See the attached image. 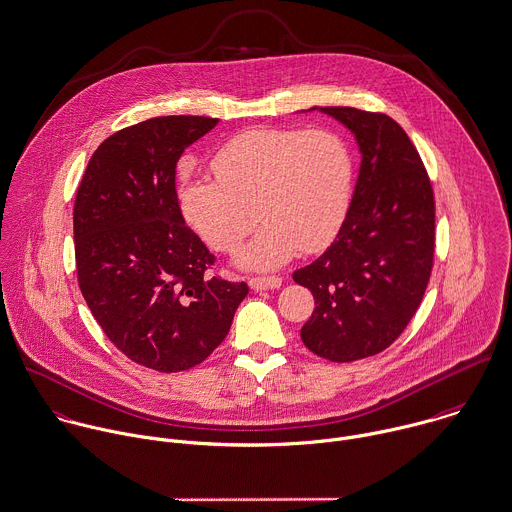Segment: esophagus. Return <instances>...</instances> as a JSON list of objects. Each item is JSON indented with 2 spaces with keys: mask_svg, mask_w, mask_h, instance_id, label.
<instances>
[{
  "mask_svg": "<svg viewBox=\"0 0 512 512\" xmlns=\"http://www.w3.org/2000/svg\"><path fill=\"white\" fill-rule=\"evenodd\" d=\"M282 286L280 276H252L250 278V288L252 290H276Z\"/></svg>",
  "mask_w": 512,
  "mask_h": 512,
  "instance_id": "esophagus-1",
  "label": "esophagus"
}]
</instances>
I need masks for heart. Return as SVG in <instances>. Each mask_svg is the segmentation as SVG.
<instances>
[{
  "mask_svg": "<svg viewBox=\"0 0 512 512\" xmlns=\"http://www.w3.org/2000/svg\"><path fill=\"white\" fill-rule=\"evenodd\" d=\"M216 180L182 190V214L216 252H232L256 216L266 222L238 254L250 268H272L328 244L347 212L353 163L332 129H248L214 157Z\"/></svg>",
  "mask_w": 512,
  "mask_h": 512,
  "instance_id": "b5f03b06",
  "label": "heart"
}]
</instances>
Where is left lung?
<instances>
[{
	"mask_svg": "<svg viewBox=\"0 0 512 512\" xmlns=\"http://www.w3.org/2000/svg\"><path fill=\"white\" fill-rule=\"evenodd\" d=\"M320 111L355 135L361 165L336 240L292 278L316 300L304 345L345 363L387 349L415 316L433 270L435 194L397 121L355 107Z\"/></svg>",
	"mask_w": 512,
	"mask_h": 512,
	"instance_id": "8db88e82",
	"label": "left lung"
}]
</instances>
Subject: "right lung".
Segmentation results:
<instances>
[{"mask_svg": "<svg viewBox=\"0 0 512 512\" xmlns=\"http://www.w3.org/2000/svg\"><path fill=\"white\" fill-rule=\"evenodd\" d=\"M218 119L155 117L107 137L73 206L81 294L111 343L161 373L202 363L226 338L246 282L210 274L216 262L184 222L176 163Z\"/></svg>", "mask_w": 512, "mask_h": 512, "instance_id": "right-lung-1", "label": "right lung"}]
</instances>
